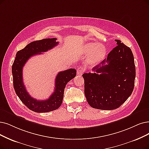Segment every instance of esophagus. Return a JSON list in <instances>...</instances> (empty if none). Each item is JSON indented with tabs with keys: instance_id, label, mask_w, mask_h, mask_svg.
<instances>
[{
	"instance_id": "34e87169",
	"label": "esophagus",
	"mask_w": 149,
	"mask_h": 149,
	"mask_svg": "<svg viewBox=\"0 0 149 149\" xmlns=\"http://www.w3.org/2000/svg\"><path fill=\"white\" fill-rule=\"evenodd\" d=\"M85 71V69L83 67H78V70H77V74L79 76H81L82 73Z\"/></svg>"
}]
</instances>
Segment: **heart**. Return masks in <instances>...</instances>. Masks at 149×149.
Instances as JSON below:
<instances>
[{
    "instance_id": "obj_1",
    "label": "heart",
    "mask_w": 149,
    "mask_h": 149,
    "mask_svg": "<svg viewBox=\"0 0 149 149\" xmlns=\"http://www.w3.org/2000/svg\"><path fill=\"white\" fill-rule=\"evenodd\" d=\"M84 54L88 56L87 62L91 65H95L102 61L106 55V48L103 45L96 43L87 44L82 51Z\"/></svg>"
}]
</instances>
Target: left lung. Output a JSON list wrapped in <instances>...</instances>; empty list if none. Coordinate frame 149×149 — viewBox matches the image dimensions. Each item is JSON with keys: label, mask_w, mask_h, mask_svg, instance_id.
<instances>
[{"label": "left lung", "mask_w": 149, "mask_h": 149, "mask_svg": "<svg viewBox=\"0 0 149 149\" xmlns=\"http://www.w3.org/2000/svg\"><path fill=\"white\" fill-rule=\"evenodd\" d=\"M115 47L93 73H84V93L88 103L95 109H117L132 95L136 69L134 56L129 47L116 40Z\"/></svg>", "instance_id": "1"}]
</instances>
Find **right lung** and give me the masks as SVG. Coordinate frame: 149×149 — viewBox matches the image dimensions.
Segmentation results:
<instances>
[{"label": "right lung", "mask_w": 149, "mask_h": 149, "mask_svg": "<svg viewBox=\"0 0 149 149\" xmlns=\"http://www.w3.org/2000/svg\"><path fill=\"white\" fill-rule=\"evenodd\" d=\"M57 38H45L28 44L24 48L17 51L12 65L13 87L16 95L27 108L35 112H47L58 109L62 104L65 86L74 78L76 70L70 68L59 72L56 78L55 90L48 99L38 100L32 98L27 92L22 79V69L26 62L37 54L46 52L56 46Z\"/></svg>", "instance_id": "obj_1"}]
</instances>
